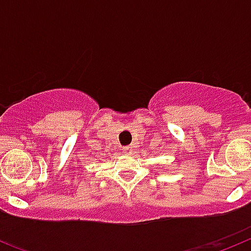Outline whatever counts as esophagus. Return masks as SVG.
Masks as SVG:
<instances>
[{
	"instance_id": "obj_1",
	"label": "esophagus",
	"mask_w": 251,
	"mask_h": 251,
	"mask_svg": "<svg viewBox=\"0 0 251 251\" xmlns=\"http://www.w3.org/2000/svg\"><path fill=\"white\" fill-rule=\"evenodd\" d=\"M133 152H134V147H133V146L124 147V153H126V154H133Z\"/></svg>"
}]
</instances>
